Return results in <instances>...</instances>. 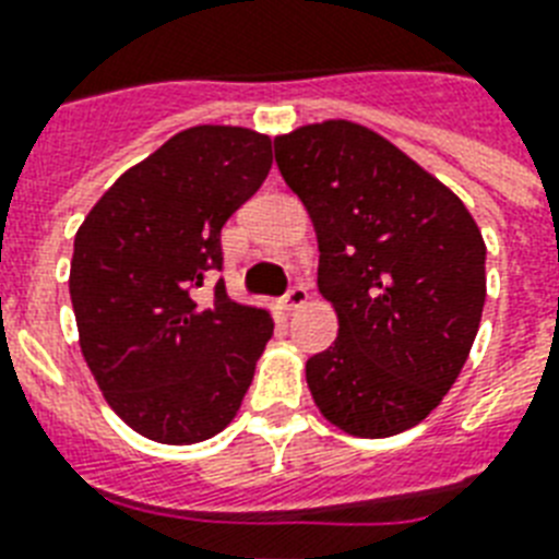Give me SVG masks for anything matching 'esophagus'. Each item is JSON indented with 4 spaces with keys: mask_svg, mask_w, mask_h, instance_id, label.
Returning <instances> with one entry per match:
<instances>
[{
    "mask_svg": "<svg viewBox=\"0 0 559 559\" xmlns=\"http://www.w3.org/2000/svg\"><path fill=\"white\" fill-rule=\"evenodd\" d=\"M307 298H310L307 284H293V287L287 289V296H284V307H287V310H296V307L307 305Z\"/></svg>",
    "mask_w": 559,
    "mask_h": 559,
    "instance_id": "esophagus-1",
    "label": "esophagus"
}]
</instances>
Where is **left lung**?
I'll return each mask as SVG.
<instances>
[{"label":"left lung","mask_w":559,"mask_h":559,"mask_svg":"<svg viewBox=\"0 0 559 559\" xmlns=\"http://www.w3.org/2000/svg\"><path fill=\"white\" fill-rule=\"evenodd\" d=\"M284 182L319 237V289L340 336L307 359L333 426L389 438L417 426L459 380L481 322L485 240L467 205L354 121L275 139Z\"/></svg>","instance_id":"8db88e82"}]
</instances>
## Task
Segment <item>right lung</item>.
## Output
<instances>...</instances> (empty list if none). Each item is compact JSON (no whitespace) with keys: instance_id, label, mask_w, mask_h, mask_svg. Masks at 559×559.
Returning a JSON list of instances; mask_svg holds the SVG:
<instances>
[{"instance_id":"1","label":"right lung","mask_w":559,"mask_h":559,"mask_svg":"<svg viewBox=\"0 0 559 559\" xmlns=\"http://www.w3.org/2000/svg\"><path fill=\"white\" fill-rule=\"evenodd\" d=\"M272 139L200 124L116 179L74 235L72 293L81 350L130 429L159 443L223 432L272 336L261 307L237 305L223 278L219 231L263 186Z\"/></svg>"}]
</instances>
